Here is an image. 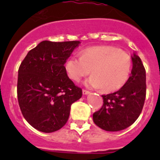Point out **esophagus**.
<instances>
[{
  "instance_id": "esophagus-1",
  "label": "esophagus",
  "mask_w": 160,
  "mask_h": 160,
  "mask_svg": "<svg viewBox=\"0 0 160 160\" xmlns=\"http://www.w3.org/2000/svg\"><path fill=\"white\" fill-rule=\"evenodd\" d=\"M82 94H84V95H87V94H90V91L87 90H82Z\"/></svg>"
}]
</instances>
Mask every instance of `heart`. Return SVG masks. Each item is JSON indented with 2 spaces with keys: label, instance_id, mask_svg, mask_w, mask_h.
<instances>
[{
  "label": "heart",
  "instance_id": "obj_1",
  "mask_svg": "<svg viewBox=\"0 0 160 160\" xmlns=\"http://www.w3.org/2000/svg\"><path fill=\"white\" fill-rule=\"evenodd\" d=\"M66 71L70 79L79 82L90 73L85 84L90 88H102L113 92L123 87L128 80L131 61L127 53L111 46H94L84 49L80 58L66 61Z\"/></svg>",
  "mask_w": 160,
  "mask_h": 160
}]
</instances>
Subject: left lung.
Here are the masks:
<instances>
[{
  "label": "left lung",
  "mask_w": 160,
  "mask_h": 160,
  "mask_svg": "<svg viewBox=\"0 0 160 160\" xmlns=\"http://www.w3.org/2000/svg\"><path fill=\"white\" fill-rule=\"evenodd\" d=\"M131 76L116 92L102 95L103 105L93 114L94 122L101 129L118 131L136 121L142 112L146 98V70L140 58L132 56Z\"/></svg>",
  "instance_id": "left-lung-1"
}]
</instances>
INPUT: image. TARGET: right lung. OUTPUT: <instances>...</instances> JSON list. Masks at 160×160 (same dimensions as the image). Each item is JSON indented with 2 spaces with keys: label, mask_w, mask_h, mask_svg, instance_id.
Listing matches in <instances>:
<instances>
[{
  "label": "right lung",
  "mask_w": 160,
  "mask_h": 160,
  "mask_svg": "<svg viewBox=\"0 0 160 160\" xmlns=\"http://www.w3.org/2000/svg\"><path fill=\"white\" fill-rule=\"evenodd\" d=\"M79 43L43 41L29 50L20 65L17 86L20 109L25 120L42 132L62 128L71 105L82 95L64 66Z\"/></svg>",
  "instance_id": "obj_1"
}]
</instances>
